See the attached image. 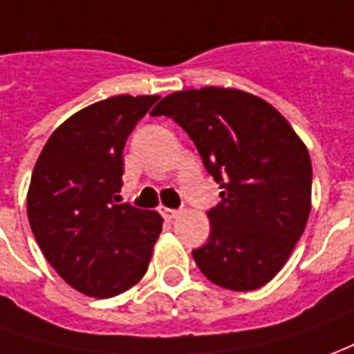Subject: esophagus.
<instances>
[{"mask_svg": "<svg viewBox=\"0 0 354 354\" xmlns=\"http://www.w3.org/2000/svg\"><path fill=\"white\" fill-rule=\"evenodd\" d=\"M163 218L165 219H175L179 218V214H181V209H171V208H163Z\"/></svg>", "mask_w": 354, "mask_h": 354, "instance_id": "34e87169", "label": "esophagus"}]
</instances>
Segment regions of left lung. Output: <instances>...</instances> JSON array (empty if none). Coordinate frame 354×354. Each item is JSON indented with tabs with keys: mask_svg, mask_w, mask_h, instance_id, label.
I'll return each instance as SVG.
<instances>
[{
	"mask_svg": "<svg viewBox=\"0 0 354 354\" xmlns=\"http://www.w3.org/2000/svg\"><path fill=\"white\" fill-rule=\"evenodd\" d=\"M171 117L218 181L212 233L192 258L212 283L252 291L283 268L310 214L312 163L277 109L241 90L173 92L152 109Z\"/></svg>",
	"mask_w": 354,
	"mask_h": 354,
	"instance_id": "1",
	"label": "left lung"
}]
</instances>
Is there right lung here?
I'll return each instance as SVG.
<instances>
[{
	"label": "right lung",
	"instance_id": "add662e5",
	"mask_svg": "<svg viewBox=\"0 0 354 354\" xmlns=\"http://www.w3.org/2000/svg\"><path fill=\"white\" fill-rule=\"evenodd\" d=\"M160 96H115L69 117L34 165L26 212L51 268L80 293L107 299L142 279L162 216L119 204L123 148Z\"/></svg>",
	"mask_w": 354,
	"mask_h": 354
}]
</instances>
